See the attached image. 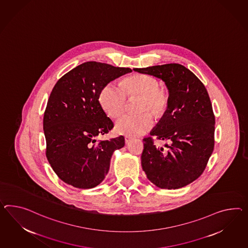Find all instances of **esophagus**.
<instances>
[{
	"instance_id": "esophagus-1",
	"label": "esophagus",
	"mask_w": 248,
	"mask_h": 248,
	"mask_svg": "<svg viewBox=\"0 0 248 248\" xmlns=\"http://www.w3.org/2000/svg\"><path fill=\"white\" fill-rule=\"evenodd\" d=\"M131 140H132V138H131V137L126 136V137H125V143H126V144L127 145V144H128V143L131 141Z\"/></svg>"
}]
</instances>
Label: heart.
Returning a JSON list of instances; mask_svg holds the SVG:
<instances>
[{"mask_svg": "<svg viewBox=\"0 0 248 248\" xmlns=\"http://www.w3.org/2000/svg\"><path fill=\"white\" fill-rule=\"evenodd\" d=\"M129 99L141 98L140 115H124L116 121L115 129L126 136H140L148 132L154 126L152 114L163 118L170 106V93L160 87L158 79L148 75H134L125 81L123 87L114 83H106L100 92L99 102L104 112L110 118L121 116Z\"/></svg>", "mask_w": 248, "mask_h": 248, "instance_id": "b5f03b06", "label": "heart"}]
</instances>
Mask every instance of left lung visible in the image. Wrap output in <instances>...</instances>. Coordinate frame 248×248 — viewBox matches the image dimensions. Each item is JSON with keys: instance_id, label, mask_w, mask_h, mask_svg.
<instances>
[{"instance_id": "obj_1", "label": "left lung", "mask_w": 248, "mask_h": 248, "mask_svg": "<svg viewBox=\"0 0 248 248\" xmlns=\"http://www.w3.org/2000/svg\"><path fill=\"white\" fill-rule=\"evenodd\" d=\"M162 79L170 93L166 114L145 138L141 165L150 182L161 189H179L203 172L214 149L215 115L203 83L180 64L134 69ZM152 136L167 140V149L154 145Z\"/></svg>"}]
</instances>
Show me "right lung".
Here are the masks:
<instances>
[{
	"mask_svg": "<svg viewBox=\"0 0 248 248\" xmlns=\"http://www.w3.org/2000/svg\"><path fill=\"white\" fill-rule=\"evenodd\" d=\"M132 70L90 61L61 77L45 110L46 155L65 184L91 189L108 173L111 155L125 145L123 136L96 141L114 125L99 102L102 87Z\"/></svg>",
	"mask_w": 248,
	"mask_h": 248,
	"instance_id": "1",
	"label": "right lung"
}]
</instances>
